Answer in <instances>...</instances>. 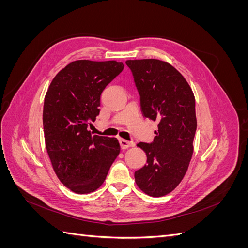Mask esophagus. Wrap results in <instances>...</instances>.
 <instances>
[{
  "label": "esophagus",
  "mask_w": 248,
  "mask_h": 248,
  "mask_svg": "<svg viewBox=\"0 0 248 248\" xmlns=\"http://www.w3.org/2000/svg\"><path fill=\"white\" fill-rule=\"evenodd\" d=\"M119 142H120V146H121V148H122L123 150H125V149H127V148H129V147H132V146H133L132 142H130V141H128V140H124V139H119Z\"/></svg>",
  "instance_id": "34e87169"
}]
</instances>
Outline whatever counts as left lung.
<instances>
[{
  "mask_svg": "<svg viewBox=\"0 0 248 248\" xmlns=\"http://www.w3.org/2000/svg\"><path fill=\"white\" fill-rule=\"evenodd\" d=\"M126 65L139 90L142 114L158 122L152 144H138L146 152L147 164L134 172V179L148 196H167L182 181L191 160L196 99L188 82L168 62L128 60Z\"/></svg>",
  "mask_w": 248,
  "mask_h": 248,
  "instance_id": "left-lung-1",
  "label": "left lung"
}]
</instances>
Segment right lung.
I'll return each instance as SVG.
<instances>
[{
  "instance_id": "right-lung-1",
  "label": "right lung",
  "mask_w": 248,
  "mask_h": 248,
  "mask_svg": "<svg viewBox=\"0 0 248 248\" xmlns=\"http://www.w3.org/2000/svg\"><path fill=\"white\" fill-rule=\"evenodd\" d=\"M124 68L117 61L78 60L60 70L44 97L43 130L52 169L67 188L93 192L120 153L116 138L89 130L99 114L100 95Z\"/></svg>"
}]
</instances>
